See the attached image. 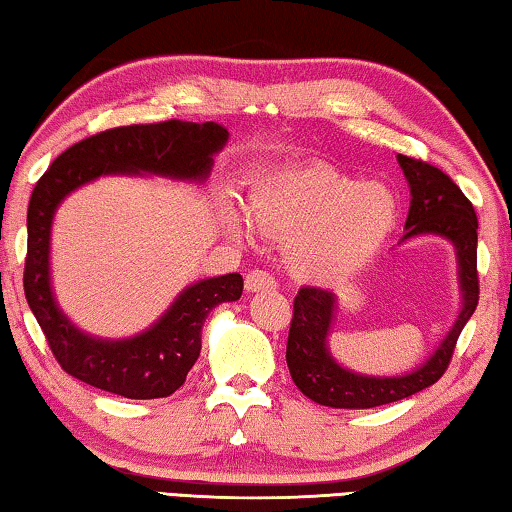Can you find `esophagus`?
Here are the masks:
<instances>
[{
  "label": "esophagus",
  "mask_w": 512,
  "mask_h": 512,
  "mask_svg": "<svg viewBox=\"0 0 512 512\" xmlns=\"http://www.w3.org/2000/svg\"><path fill=\"white\" fill-rule=\"evenodd\" d=\"M245 290L247 292H263V290H276V281L263 270H254L245 276Z\"/></svg>",
  "instance_id": "1"
}]
</instances>
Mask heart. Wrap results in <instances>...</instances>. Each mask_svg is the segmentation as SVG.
Returning <instances> with one entry per match:
<instances>
[{
    "label": "heart",
    "mask_w": 512,
    "mask_h": 512,
    "mask_svg": "<svg viewBox=\"0 0 512 512\" xmlns=\"http://www.w3.org/2000/svg\"><path fill=\"white\" fill-rule=\"evenodd\" d=\"M245 209L258 231L285 240V263L306 283L353 276L398 222V200L389 186L360 182L321 161L251 179ZM222 224L233 238H249V222L238 211L224 209Z\"/></svg>",
    "instance_id": "1"
}]
</instances>
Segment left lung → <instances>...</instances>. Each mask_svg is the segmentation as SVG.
Masks as SVG:
<instances>
[{
  "mask_svg": "<svg viewBox=\"0 0 512 512\" xmlns=\"http://www.w3.org/2000/svg\"><path fill=\"white\" fill-rule=\"evenodd\" d=\"M407 177L411 202L405 222V236L398 242L436 236L450 242L456 254L461 310L436 351L427 360L402 375H366L339 364L328 348L333 330L337 294L321 288H301L294 299V317L288 337V369L303 396L317 405L333 409H371L405 400L441 380L452 360L456 339L468 324L479 303L477 276V213L443 170L425 161L398 155Z\"/></svg>",
  "mask_w": 512,
  "mask_h": 512,
  "instance_id": "8db88e82",
  "label": "left lung"
}]
</instances>
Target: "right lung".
<instances>
[{"label": "right lung", "instance_id": "add662e5", "mask_svg": "<svg viewBox=\"0 0 512 512\" xmlns=\"http://www.w3.org/2000/svg\"><path fill=\"white\" fill-rule=\"evenodd\" d=\"M229 141L218 123L123 125L74 143L35 184L26 213L24 294L58 364L76 380L130 400L166 398L182 387L202 351V326L220 303L238 301L242 276L186 285L150 328L123 339L80 330L58 306L51 283V224L76 188L107 175H157L202 184Z\"/></svg>", "mask_w": 512, "mask_h": 512}]
</instances>
